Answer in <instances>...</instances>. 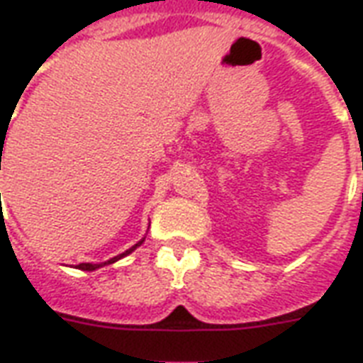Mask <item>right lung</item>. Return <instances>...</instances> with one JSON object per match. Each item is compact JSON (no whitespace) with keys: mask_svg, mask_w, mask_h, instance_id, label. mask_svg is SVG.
<instances>
[{"mask_svg":"<svg viewBox=\"0 0 363 363\" xmlns=\"http://www.w3.org/2000/svg\"><path fill=\"white\" fill-rule=\"evenodd\" d=\"M143 241H145V239H141V241L137 242V245H133V247H131V248H128L125 252L118 254V256H115V258L107 259V262H104V264H79V265H77V267H79V269H82V271H94V269H99V267H104V265H107V264H115V262H118V259H121V258H124V256H128V254L133 252V250H135V248L139 247V245H141Z\"/></svg>","mask_w":363,"mask_h":363,"instance_id":"right-lung-1","label":"right lung"}]
</instances>
